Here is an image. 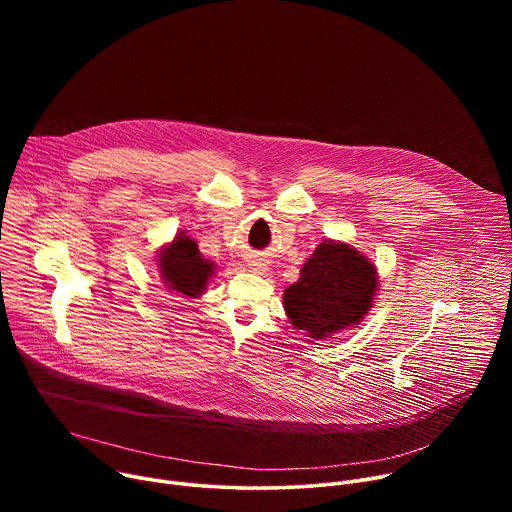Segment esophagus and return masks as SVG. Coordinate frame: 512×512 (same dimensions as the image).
<instances>
[{"instance_id":"obj_1","label":"esophagus","mask_w":512,"mask_h":512,"mask_svg":"<svg viewBox=\"0 0 512 512\" xmlns=\"http://www.w3.org/2000/svg\"><path fill=\"white\" fill-rule=\"evenodd\" d=\"M249 269L253 273H265L267 271V263H265V259H251L249 261Z\"/></svg>"}]
</instances>
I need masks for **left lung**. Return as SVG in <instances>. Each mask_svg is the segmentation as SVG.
I'll use <instances>...</instances> for the list:
<instances>
[{"instance_id": "obj_1", "label": "left lung", "mask_w": 512, "mask_h": 512, "mask_svg": "<svg viewBox=\"0 0 512 512\" xmlns=\"http://www.w3.org/2000/svg\"><path fill=\"white\" fill-rule=\"evenodd\" d=\"M375 265L346 243L324 241L304 263L300 279L283 291L285 314L310 338H328L358 324L373 308Z\"/></svg>"}]
</instances>
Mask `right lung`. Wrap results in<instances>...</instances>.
Here are the masks:
<instances>
[{
  "mask_svg": "<svg viewBox=\"0 0 512 512\" xmlns=\"http://www.w3.org/2000/svg\"><path fill=\"white\" fill-rule=\"evenodd\" d=\"M158 267L164 283L178 294L198 298L204 294L208 279L214 273V263L206 261L196 243L180 233L158 257Z\"/></svg>",
  "mask_w": 512,
  "mask_h": 512,
  "instance_id": "add662e5",
  "label": "right lung"
}]
</instances>
